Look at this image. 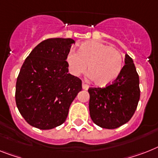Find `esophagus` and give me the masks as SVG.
<instances>
[{
    "label": "esophagus",
    "mask_w": 158,
    "mask_h": 158,
    "mask_svg": "<svg viewBox=\"0 0 158 158\" xmlns=\"http://www.w3.org/2000/svg\"><path fill=\"white\" fill-rule=\"evenodd\" d=\"M82 89H85V90H87V89H89V85H88L85 84L84 81L82 82Z\"/></svg>",
    "instance_id": "obj_1"
}]
</instances>
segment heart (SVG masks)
Listing matches in <instances>:
<instances>
[{
  "mask_svg": "<svg viewBox=\"0 0 158 158\" xmlns=\"http://www.w3.org/2000/svg\"><path fill=\"white\" fill-rule=\"evenodd\" d=\"M69 70L78 77L86 71L95 84L106 86L117 80L123 69V58L120 51L99 41H89L79 46L77 53L66 57Z\"/></svg>",
  "mask_w": 158,
  "mask_h": 158,
  "instance_id": "1",
  "label": "heart"
}]
</instances>
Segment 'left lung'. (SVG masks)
Instances as JSON below:
<instances>
[{"label":"left lung","instance_id":"left-lung-1","mask_svg":"<svg viewBox=\"0 0 158 158\" xmlns=\"http://www.w3.org/2000/svg\"><path fill=\"white\" fill-rule=\"evenodd\" d=\"M124 62L120 75L113 84L88 89L90 118L102 128H117L127 123L140 100V81L133 60L126 54Z\"/></svg>","mask_w":158,"mask_h":158}]
</instances>
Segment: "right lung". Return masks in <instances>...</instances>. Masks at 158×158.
<instances>
[{
    "instance_id": "add662e5",
    "label": "right lung",
    "mask_w": 158,
    "mask_h": 158,
    "mask_svg": "<svg viewBox=\"0 0 158 158\" xmlns=\"http://www.w3.org/2000/svg\"><path fill=\"white\" fill-rule=\"evenodd\" d=\"M72 39L44 40L25 60L16 83L17 107L30 125L42 130L64 123L81 91V81L69 73L66 57Z\"/></svg>"
}]
</instances>
